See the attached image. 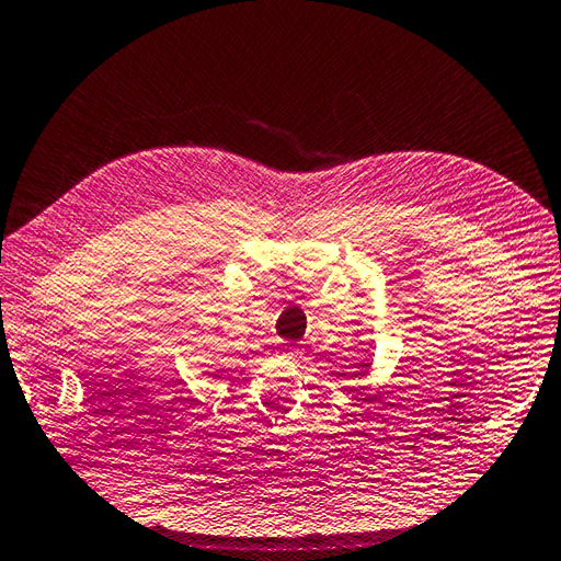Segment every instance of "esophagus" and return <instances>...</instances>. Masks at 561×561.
<instances>
[{"label": "esophagus", "instance_id": "1", "mask_svg": "<svg viewBox=\"0 0 561 561\" xmlns=\"http://www.w3.org/2000/svg\"><path fill=\"white\" fill-rule=\"evenodd\" d=\"M283 357H288V359H297L299 357V350H295V347H288L283 352Z\"/></svg>", "mask_w": 561, "mask_h": 561}]
</instances>
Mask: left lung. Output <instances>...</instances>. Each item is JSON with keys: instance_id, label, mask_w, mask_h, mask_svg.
I'll return each instance as SVG.
<instances>
[{"instance_id": "left-lung-1", "label": "left lung", "mask_w": 561, "mask_h": 561, "mask_svg": "<svg viewBox=\"0 0 561 561\" xmlns=\"http://www.w3.org/2000/svg\"><path fill=\"white\" fill-rule=\"evenodd\" d=\"M366 366H368V364H362V368H366ZM359 376H364V371H359Z\"/></svg>"}]
</instances>
